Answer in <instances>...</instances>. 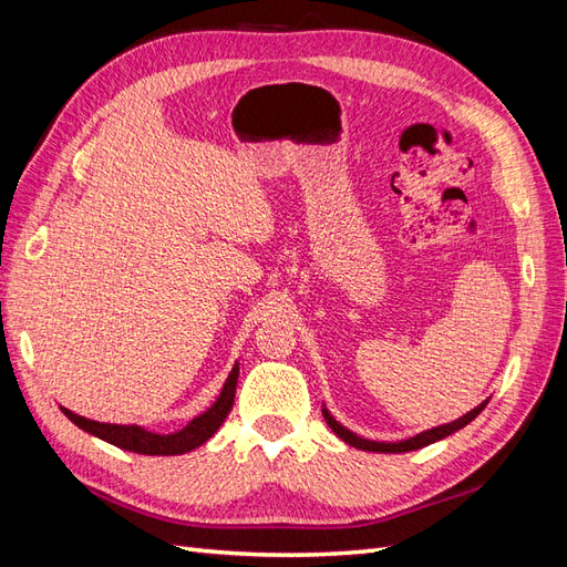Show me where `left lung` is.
<instances>
[{
    "label": "left lung",
    "instance_id": "1",
    "mask_svg": "<svg viewBox=\"0 0 567 567\" xmlns=\"http://www.w3.org/2000/svg\"><path fill=\"white\" fill-rule=\"evenodd\" d=\"M487 402H489V400H485L483 404L475 406L473 411H468L466 416H461V419H456V421H452V423L437 425V427H433V431H425V433H421V435H416V437H409V440H404V442H373V440L357 437L354 433L348 431V427H342L326 409H323V419H326V423H329L331 431H333L342 442L352 444V447H357V450L381 452V454H400V452H414V450L427 447V444H433V442H437V440H442V437H447V435L461 431L463 425H468V423L480 414V411H483V409L487 406Z\"/></svg>",
    "mask_w": 567,
    "mask_h": 567
}]
</instances>
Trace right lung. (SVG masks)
Returning a JSON list of instances; mask_svg holds the SVG:
<instances>
[{
	"label": "right lung",
	"instance_id": "obj_1",
	"mask_svg": "<svg viewBox=\"0 0 567 567\" xmlns=\"http://www.w3.org/2000/svg\"><path fill=\"white\" fill-rule=\"evenodd\" d=\"M236 381H238V364L231 369L229 379L221 388L217 402L205 411V414L196 416L192 423L182 431L173 433V435H158L144 431L140 425H115V423H99V421H90L84 416L73 414L71 409L61 406L63 414L71 419L82 431L92 433L99 440H106L120 450L127 452H136V454H148V456H175V454H186L196 447H200L203 442H208L217 427L225 423V419L229 416V411L234 406V398H236Z\"/></svg>",
	"mask_w": 567,
	"mask_h": 567
}]
</instances>
